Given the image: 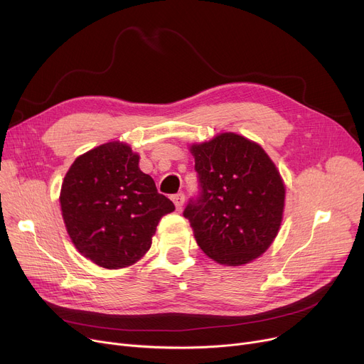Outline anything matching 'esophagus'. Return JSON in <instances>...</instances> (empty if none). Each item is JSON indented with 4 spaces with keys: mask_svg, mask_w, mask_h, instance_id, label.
Masks as SVG:
<instances>
[{
    "mask_svg": "<svg viewBox=\"0 0 364 364\" xmlns=\"http://www.w3.org/2000/svg\"><path fill=\"white\" fill-rule=\"evenodd\" d=\"M172 201H173V204H175L176 210H178V211H181V210H182V207H183V203H185V196L182 194V192H179V194L172 196Z\"/></svg>",
    "mask_w": 364,
    "mask_h": 364,
    "instance_id": "obj_1",
    "label": "esophagus"
}]
</instances>
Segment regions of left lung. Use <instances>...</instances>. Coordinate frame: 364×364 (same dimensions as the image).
<instances>
[{
    "label": "left lung",
    "mask_w": 364,
    "mask_h": 364,
    "mask_svg": "<svg viewBox=\"0 0 364 364\" xmlns=\"http://www.w3.org/2000/svg\"><path fill=\"white\" fill-rule=\"evenodd\" d=\"M200 192L183 210L200 248L220 264L241 266L270 247L279 230L285 186L264 149L226 132L191 145Z\"/></svg>",
    "instance_id": "obj_1"
}]
</instances>
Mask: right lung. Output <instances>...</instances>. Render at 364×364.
Returning a JSON list of instances; mask_svg holds the SVG:
<instances>
[{"label":"right lung","mask_w":364,"mask_h":364,"mask_svg":"<svg viewBox=\"0 0 364 364\" xmlns=\"http://www.w3.org/2000/svg\"><path fill=\"white\" fill-rule=\"evenodd\" d=\"M138 163L127 144L107 142L79 156L61 185V215L72 242L105 269L136 263L151 247L160 219L175 210Z\"/></svg>","instance_id":"obj_1"}]
</instances>
